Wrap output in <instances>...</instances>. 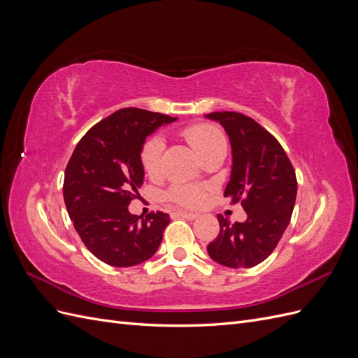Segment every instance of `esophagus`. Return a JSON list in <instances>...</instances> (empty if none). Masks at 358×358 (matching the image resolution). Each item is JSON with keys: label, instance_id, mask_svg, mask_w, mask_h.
I'll return each instance as SVG.
<instances>
[{"label": "esophagus", "instance_id": "esophagus-1", "mask_svg": "<svg viewBox=\"0 0 358 358\" xmlns=\"http://www.w3.org/2000/svg\"><path fill=\"white\" fill-rule=\"evenodd\" d=\"M178 215H179V216H182V218L189 220V221H192V220H197V218H199V213L187 212V210H178Z\"/></svg>", "mask_w": 358, "mask_h": 358}]
</instances>
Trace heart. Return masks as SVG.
<instances>
[{"mask_svg":"<svg viewBox=\"0 0 358 358\" xmlns=\"http://www.w3.org/2000/svg\"><path fill=\"white\" fill-rule=\"evenodd\" d=\"M183 136L203 159L216 150L227 149V138L221 129L209 124L191 125L183 129ZM164 149L166 142L161 136H154L146 140L140 159H142V166L148 175L157 176L161 171ZM166 196L169 200L187 206V208H197L204 201L206 192L204 188L199 185H175L167 191Z\"/></svg>","mask_w":358,"mask_h":358,"instance_id":"heart-1","label":"heart"}]
</instances>
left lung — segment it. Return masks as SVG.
<instances>
[{
	"label": "left lung",
	"instance_id": "1",
	"mask_svg": "<svg viewBox=\"0 0 358 358\" xmlns=\"http://www.w3.org/2000/svg\"><path fill=\"white\" fill-rule=\"evenodd\" d=\"M204 117L221 124L229 136L231 173L224 196L242 200L248 215L236 224L218 215L220 234L208 254L225 267H254L273 252L287 230L297 196L296 173L278 140L254 119L237 112Z\"/></svg>",
	"mask_w": 358,
	"mask_h": 358
}]
</instances>
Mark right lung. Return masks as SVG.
Wrapping results in <instances>:
<instances>
[{
	"label": "right lung",
	"mask_w": 358,
	"mask_h": 358,
	"mask_svg": "<svg viewBox=\"0 0 358 358\" xmlns=\"http://www.w3.org/2000/svg\"><path fill=\"white\" fill-rule=\"evenodd\" d=\"M178 117L127 107L94 125L76 146L64 178L70 220L90 251L106 264L131 267L152 257L170 222L164 212L129 213L145 170L146 138Z\"/></svg>",
	"instance_id": "1"
}]
</instances>
